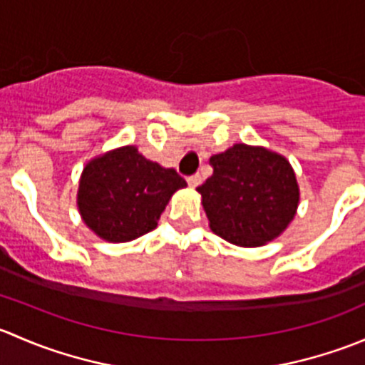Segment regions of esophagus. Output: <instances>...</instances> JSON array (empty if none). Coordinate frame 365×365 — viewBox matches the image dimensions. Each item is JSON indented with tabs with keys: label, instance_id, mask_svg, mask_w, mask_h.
Segmentation results:
<instances>
[{
	"label": "esophagus",
	"instance_id": "obj_1",
	"mask_svg": "<svg viewBox=\"0 0 365 365\" xmlns=\"http://www.w3.org/2000/svg\"><path fill=\"white\" fill-rule=\"evenodd\" d=\"M187 183H189L190 187H192V189H196L197 185H200L201 183V175H192V176H189V178H187Z\"/></svg>",
	"mask_w": 365,
	"mask_h": 365
}]
</instances>
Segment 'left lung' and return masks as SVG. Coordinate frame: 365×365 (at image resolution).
Segmentation results:
<instances>
[{"label":"left lung","instance_id":"1","mask_svg":"<svg viewBox=\"0 0 365 365\" xmlns=\"http://www.w3.org/2000/svg\"><path fill=\"white\" fill-rule=\"evenodd\" d=\"M210 164L213 175L196 190L213 233L240 247H259L288 227L300 190L284 157L238 143L210 157Z\"/></svg>","mask_w":365,"mask_h":365}]
</instances>
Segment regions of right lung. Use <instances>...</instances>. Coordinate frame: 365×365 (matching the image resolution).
<instances>
[{
  "label": "right lung",
  "mask_w": 365,
  "mask_h": 365,
  "mask_svg": "<svg viewBox=\"0 0 365 365\" xmlns=\"http://www.w3.org/2000/svg\"><path fill=\"white\" fill-rule=\"evenodd\" d=\"M183 187L187 182L175 169L148 160L135 146H121L88 162L77 206L97 237L120 244L155 230L165 205Z\"/></svg>",
  "instance_id": "1"
}]
</instances>
